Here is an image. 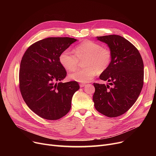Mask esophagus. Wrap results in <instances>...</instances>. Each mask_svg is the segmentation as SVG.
Here are the masks:
<instances>
[{
	"label": "esophagus",
	"instance_id": "1",
	"mask_svg": "<svg viewBox=\"0 0 156 156\" xmlns=\"http://www.w3.org/2000/svg\"><path fill=\"white\" fill-rule=\"evenodd\" d=\"M85 85H86V84H85V83H80V87H84Z\"/></svg>",
	"mask_w": 156,
	"mask_h": 156
}]
</instances>
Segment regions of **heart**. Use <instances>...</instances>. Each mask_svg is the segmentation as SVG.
Returning <instances> with one entry per match:
<instances>
[{
    "label": "heart",
    "mask_w": 156,
    "mask_h": 156,
    "mask_svg": "<svg viewBox=\"0 0 156 156\" xmlns=\"http://www.w3.org/2000/svg\"><path fill=\"white\" fill-rule=\"evenodd\" d=\"M111 59L112 54L109 48L90 40L84 41L78 45L75 48V54L66 49L59 55L61 64L68 71L75 70L80 61H83L84 68L69 75L70 80L80 83L88 82L97 73L105 72L110 66Z\"/></svg>",
    "instance_id": "b5f03b06"
}]
</instances>
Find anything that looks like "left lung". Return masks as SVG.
<instances>
[{
  "instance_id": "8db88e82",
  "label": "left lung",
  "mask_w": 156,
  "mask_h": 156,
  "mask_svg": "<svg viewBox=\"0 0 156 156\" xmlns=\"http://www.w3.org/2000/svg\"><path fill=\"white\" fill-rule=\"evenodd\" d=\"M108 44L112 54L109 68L100 75L108 85L94 83L95 108L104 116L122 115L135 104L144 85V62L138 49L119 35L97 37Z\"/></svg>"
}]
</instances>
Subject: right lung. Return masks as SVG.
<instances>
[{
	"label": "right lung",
	"mask_w": 156,
	"mask_h": 156,
	"mask_svg": "<svg viewBox=\"0 0 156 156\" xmlns=\"http://www.w3.org/2000/svg\"><path fill=\"white\" fill-rule=\"evenodd\" d=\"M76 40L69 37L44 38L30 45L22 57L19 74L21 95L28 108L44 119L56 120L64 116L80 88L75 81L60 82L67 73L59 55Z\"/></svg>",
	"instance_id": "add662e5"
}]
</instances>
